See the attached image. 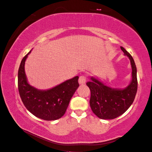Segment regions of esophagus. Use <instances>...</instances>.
<instances>
[{
    "label": "esophagus",
    "instance_id": "1",
    "mask_svg": "<svg viewBox=\"0 0 152 152\" xmlns=\"http://www.w3.org/2000/svg\"><path fill=\"white\" fill-rule=\"evenodd\" d=\"M86 79H87V77L86 75H82L79 77V83L80 84H84L86 83Z\"/></svg>",
    "mask_w": 152,
    "mask_h": 152
}]
</instances>
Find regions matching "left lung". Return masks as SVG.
Returning <instances> with one entry per match:
<instances>
[{
    "label": "left lung",
    "mask_w": 152,
    "mask_h": 152,
    "mask_svg": "<svg viewBox=\"0 0 152 152\" xmlns=\"http://www.w3.org/2000/svg\"><path fill=\"white\" fill-rule=\"evenodd\" d=\"M124 55L130 59L132 79L124 89L112 88L92 77V81L87 82L91 91L90 106L92 111L99 118L108 120L119 117L126 112L134 102L137 89V69L131 55L121 47Z\"/></svg>",
    "instance_id": "8db88e82"
}]
</instances>
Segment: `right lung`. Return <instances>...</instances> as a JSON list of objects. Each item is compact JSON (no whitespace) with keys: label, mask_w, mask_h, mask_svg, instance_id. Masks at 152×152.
I'll list each match as a JSON object with an SVG mask.
<instances>
[{"label":"right lung","mask_w":152,"mask_h":152,"mask_svg":"<svg viewBox=\"0 0 152 152\" xmlns=\"http://www.w3.org/2000/svg\"><path fill=\"white\" fill-rule=\"evenodd\" d=\"M23 58L18 70V85L21 99L26 109L45 121H55L65 114L70 101L79 86V76L48 90H40L29 84L25 71L28 55Z\"/></svg>","instance_id":"1"}]
</instances>
